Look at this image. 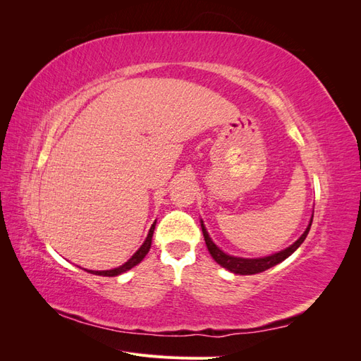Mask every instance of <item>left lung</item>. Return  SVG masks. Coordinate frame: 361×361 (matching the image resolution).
Segmentation results:
<instances>
[{
    "instance_id": "1",
    "label": "left lung",
    "mask_w": 361,
    "mask_h": 361,
    "mask_svg": "<svg viewBox=\"0 0 361 361\" xmlns=\"http://www.w3.org/2000/svg\"><path fill=\"white\" fill-rule=\"evenodd\" d=\"M312 221H313V215L310 216V221H309L307 227H305V231L302 232V235L292 245L286 247L285 250L279 251V253L264 256V257H253V259L238 257V256H232V255L224 253V251L212 241V238L209 236V233H207L206 227H204L202 220H200V224H202V232H203V236H204L206 247H207V250H209V253H211L212 259L216 262V264L221 265L227 271L233 272V274L251 276V274H257V272H264V271H267L272 267H276L277 264H280V262L288 259L293 253V251H297V248L304 243L305 236H307V233L310 231Z\"/></svg>"
}]
</instances>
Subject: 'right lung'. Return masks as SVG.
I'll use <instances>...</instances> for the list:
<instances>
[{"instance_id":"1","label":"right lung","mask_w":361,"mask_h":361,"mask_svg":"<svg viewBox=\"0 0 361 361\" xmlns=\"http://www.w3.org/2000/svg\"><path fill=\"white\" fill-rule=\"evenodd\" d=\"M155 224H157V221L152 224V227H150V231H149V233H147V238H146V241L143 243V245H141L135 253L133 255V257H130L128 262H125V264L122 265V267H117V268H114V269H106V271H92V269H85L87 272H90V274H94V276H104V277H114V276H120V274H123V272H126V271H129L130 268H134L135 265H138L141 260H143L145 257H146V255L149 253V250H150V245H152V236H154V231H155Z\"/></svg>"}]
</instances>
